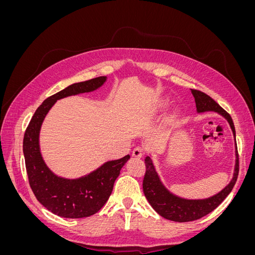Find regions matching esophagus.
<instances>
[{
  "label": "esophagus",
  "mask_w": 255,
  "mask_h": 255,
  "mask_svg": "<svg viewBox=\"0 0 255 255\" xmlns=\"http://www.w3.org/2000/svg\"><path fill=\"white\" fill-rule=\"evenodd\" d=\"M144 153V148L142 145H137V146H135V148L133 149V152H132V155L134 156V157H141L142 156V154Z\"/></svg>",
  "instance_id": "34e87169"
}]
</instances>
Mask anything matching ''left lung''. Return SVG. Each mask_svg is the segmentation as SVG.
<instances>
[{
  "mask_svg": "<svg viewBox=\"0 0 255 255\" xmlns=\"http://www.w3.org/2000/svg\"><path fill=\"white\" fill-rule=\"evenodd\" d=\"M191 94L195 98L197 112L199 114L215 112L221 115L229 122L235 140V167L232 180L218 194L205 199H185L175 196L166 188L163 182L159 179V175L155 167H154L151 156H146L144 158L145 174L142 182L144 196L151 206L161 217L176 222L194 221L202 218L205 215L213 212L228 197L230 192L232 191L236 183L239 170L238 152L235 139L236 133L234 123L231 116L215 100L204 94V92L191 89Z\"/></svg>",
  "mask_w": 255,
  "mask_h": 255,
  "instance_id": "obj_1",
  "label": "left lung"
}]
</instances>
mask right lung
I'll return each instance as SVG.
<instances>
[{
    "label": "right lung",
    "instance_id": "obj_1",
    "mask_svg": "<svg viewBox=\"0 0 255 255\" xmlns=\"http://www.w3.org/2000/svg\"><path fill=\"white\" fill-rule=\"evenodd\" d=\"M99 76L85 82L74 83L57 94L45 99L36 110L23 138V154L28 182L34 195L47 210L60 217H88L101 210L109 200L114 183L129 155L109 160L92 172L78 179H66L54 173L41 155L39 135L45 116L57 100L91 92L106 82Z\"/></svg>",
    "mask_w": 255,
    "mask_h": 255
}]
</instances>
